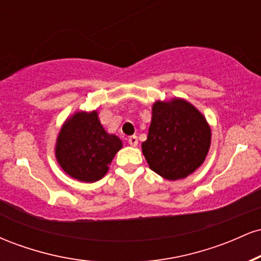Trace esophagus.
Masks as SVG:
<instances>
[{"mask_svg": "<svg viewBox=\"0 0 261 261\" xmlns=\"http://www.w3.org/2000/svg\"><path fill=\"white\" fill-rule=\"evenodd\" d=\"M127 142H128V145L133 146V147L137 146V143H139V141H137V136H135V135H134V136H130V137H128Z\"/></svg>", "mask_w": 261, "mask_h": 261, "instance_id": "1", "label": "esophagus"}]
</instances>
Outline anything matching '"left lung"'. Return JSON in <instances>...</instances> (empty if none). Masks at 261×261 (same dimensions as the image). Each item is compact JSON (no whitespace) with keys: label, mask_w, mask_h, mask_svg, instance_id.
Returning <instances> with one entry per match:
<instances>
[{"label":"left lung","mask_w":261,"mask_h":261,"mask_svg":"<svg viewBox=\"0 0 261 261\" xmlns=\"http://www.w3.org/2000/svg\"><path fill=\"white\" fill-rule=\"evenodd\" d=\"M210 146L211 127L197 108L182 98L154 101L141 146L154 173L167 180L185 179L205 162Z\"/></svg>","instance_id":"left-lung-1"}]
</instances>
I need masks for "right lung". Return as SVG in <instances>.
<instances>
[{
  "label": "right lung",
  "instance_id": "obj_1",
  "mask_svg": "<svg viewBox=\"0 0 261 261\" xmlns=\"http://www.w3.org/2000/svg\"><path fill=\"white\" fill-rule=\"evenodd\" d=\"M121 147V140L100 124L97 110L76 112L66 119L56 137L55 157L71 178L94 182L107 174Z\"/></svg>",
  "mask_w": 261,
  "mask_h": 261
}]
</instances>
